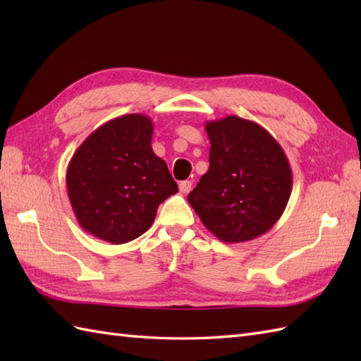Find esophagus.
Returning a JSON list of instances; mask_svg holds the SVG:
<instances>
[{"label": "esophagus", "mask_w": 361, "mask_h": 361, "mask_svg": "<svg viewBox=\"0 0 361 361\" xmlns=\"http://www.w3.org/2000/svg\"><path fill=\"white\" fill-rule=\"evenodd\" d=\"M190 189H192V181L186 180V181H181L180 183V192L181 194H188Z\"/></svg>", "instance_id": "1"}]
</instances>
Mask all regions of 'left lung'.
I'll use <instances>...</instances> for the list:
<instances>
[{
  "mask_svg": "<svg viewBox=\"0 0 361 361\" xmlns=\"http://www.w3.org/2000/svg\"><path fill=\"white\" fill-rule=\"evenodd\" d=\"M209 169L188 202L209 231L226 243L267 233L291 194V169L279 142L264 127L239 116L204 124Z\"/></svg>",
  "mask_w": 361,
  "mask_h": 361,
  "instance_id": "obj_1",
  "label": "left lung"
}]
</instances>
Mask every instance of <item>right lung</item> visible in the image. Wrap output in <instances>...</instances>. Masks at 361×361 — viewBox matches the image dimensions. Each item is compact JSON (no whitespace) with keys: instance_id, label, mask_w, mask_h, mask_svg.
Instances as JSON below:
<instances>
[{"instance_id":"obj_1","label":"right lung","mask_w":361,"mask_h":361,"mask_svg":"<svg viewBox=\"0 0 361 361\" xmlns=\"http://www.w3.org/2000/svg\"><path fill=\"white\" fill-rule=\"evenodd\" d=\"M153 122L124 114L96 128L68 164L66 189L87 233L114 245L144 234L158 206L178 192L164 159L152 150Z\"/></svg>"}]
</instances>
